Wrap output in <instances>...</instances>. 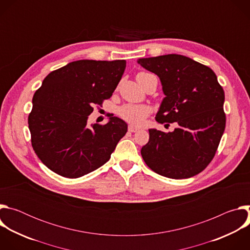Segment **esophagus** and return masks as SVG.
Listing matches in <instances>:
<instances>
[{
    "instance_id": "1",
    "label": "esophagus",
    "mask_w": 250,
    "mask_h": 250,
    "mask_svg": "<svg viewBox=\"0 0 250 250\" xmlns=\"http://www.w3.org/2000/svg\"><path fill=\"white\" fill-rule=\"evenodd\" d=\"M139 128L137 127V126H134V125H128V131H130V132H135V131H137Z\"/></svg>"
}]
</instances>
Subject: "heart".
<instances>
[{"label": "heart", "instance_id": "b5f03b06", "mask_svg": "<svg viewBox=\"0 0 250 250\" xmlns=\"http://www.w3.org/2000/svg\"><path fill=\"white\" fill-rule=\"evenodd\" d=\"M138 74H147V73H138ZM149 114V109L146 105L125 104L119 109L120 117L125 122L140 125L145 123L146 118Z\"/></svg>", "mask_w": 250, "mask_h": 250}]
</instances>
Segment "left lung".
<instances>
[{
	"label": "left lung",
	"mask_w": 250,
	"mask_h": 250,
	"mask_svg": "<svg viewBox=\"0 0 250 250\" xmlns=\"http://www.w3.org/2000/svg\"><path fill=\"white\" fill-rule=\"evenodd\" d=\"M156 74L165 95L156 121L177 123L171 132L149 129L141 156L155 173L184 179L202 172L216 154L226 127L225 92L206 65L180 54L139 58Z\"/></svg>",
	"instance_id": "8db88e82"
}]
</instances>
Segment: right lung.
<instances>
[{
	"mask_svg": "<svg viewBox=\"0 0 250 250\" xmlns=\"http://www.w3.org/2000/svg\"><path fill=\"white\" fill-rule=\"evenodd\" d=\"M125 60H77L52 71L34 93L28 116L31 145L42 162L66 178L84 176L111 158L127 125L117 117L87 125L94 104L111 98Z\"/></svg>",
	"mask_w": 250,
	"mask_h": 250,
	"instance_id": "obj_1",
	"label": "right lung"
}]
</instances>
